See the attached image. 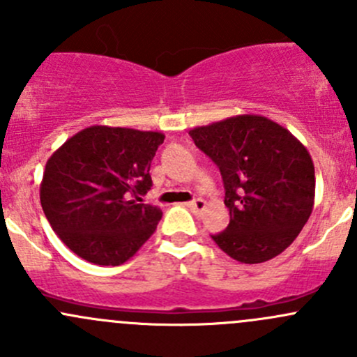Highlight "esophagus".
Here are the masks:
<instances>
[{"label": "esophagus", "instance_id": "1", "mask_svg": "<svg viewBox=\"0 0 357 357\" xmlns=\"http://www.w3.org/2000/svg\"><path fill=\"white\" fill-rule=\"evenodd\" d=\"M205 200H202V199H197V200H193V202H190L188 204V207L192 208L193 212H197V214H200L202 211H205Z\"/></svg>", "mask_w": 357, "mask_h": 357}]
</instances>
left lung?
Returning a JSON list of instances; mask_svg holds the SVG:
<instances>
[{
  "instance_id": "obj_1",
  "label": "left lung",
  "mask_w": 357,
  "mask_h": 357,
  "mask_svg": "<svg viewBox=\"0 0 357 357\" xmlns=\"http://www.w3.org/2000/svg\"><path fill=\"white\" fill-rule=\"evenodd\" d=\"M218 164L229 225L212 235L225 254L259 264L291 245L314 207V164L307 149L264 115L242 114L190 131Z\"/></svg>"
}]
</instances>
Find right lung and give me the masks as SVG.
<instances>
[{
    "mask_svg": "<svg viewBox=\"0 0 357 357\" xmlns=\"http://www.w3.org/2000/svg\"><path fill=\"white\" fill-rule=\"evenodd\" d=\"M164 138L157 131L89 126L48 158L41 207L74 254L119 266L153 235L162 211L139 202L152 186L150 164Z\"/></svg>",
    "mask_w": 357,
    "mask_h": 357,
    "instance_id": "add662e5",
    "label": "right lung"
}]
</instances>
